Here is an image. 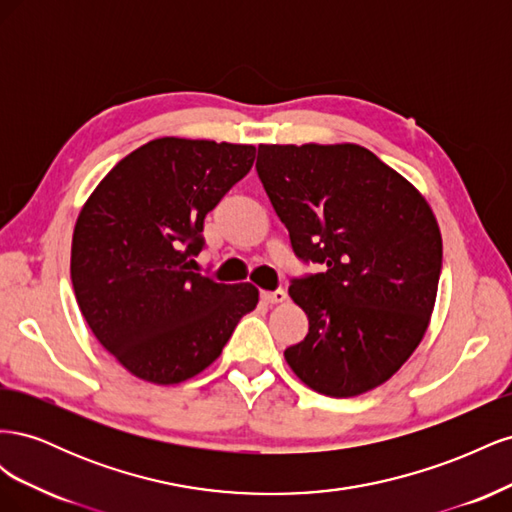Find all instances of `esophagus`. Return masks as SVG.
<instances>
[{
    "label": "esophagus",
    "instance_id": "34e87169",
    "mask_svg": "<svg viewBox=\"0 0 512 512\" xmlns=\"http://www.w3.org/2000/svg\"><path fill=\"white\" fill-rule=\"evenodd\" d=\"M260 297H262V301L269 303V305H277V303H284L288 294H286V290L277 288V290H271V292H269V290H267V292H262Z\"/></svg>",
    "mask_w": 512,
    "mask_h": 512
}]
</instances>
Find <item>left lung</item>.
Here are the masks:
<instances>
[{"label": "left lung", "instance_id": "obj_1", "mask_svg": "<svg viewBox=\"0 0 512 512\" xmlns=\"http://www.w3.org/2000/svg\"><path fill=\"white\" fill-rule=\"evenodd\" d=\"M256 170L294 254L327 265L288 288L309 331L286 363L322 395L376 389L429 327L442 269L436 215L361 145H260Z\"/></svg>", "mask_w": 512, "mask_h": 512}]
</instances>
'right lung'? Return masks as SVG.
Masks as SVG:
<instances>
[{
  "mask_svg": "<svg viewBox=\"0 0 512 512\" xmlns=\"http://www.w3.org/2000/svg\"><path fill=\"white\" fill-rule=\"evenodd\" d=\"M254 158V145L156 138L117 162L83 205L70 258L76 303L136 378H194L256 307V286L190 271L205 245V215Z\"/></svg>",
  "mask_w": 512,
  "mask_h": 512,
  "instance_id": "right-lung-1",
  "label": "right lung"
}]
</instances>
